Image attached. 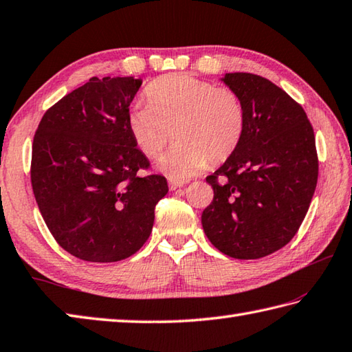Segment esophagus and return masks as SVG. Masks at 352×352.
<instances>
[{"label":"esophagus","instance_id":"1","mask_svg":"<svg viewBox=\"0 0 352 352\" xmlns=\"http://www.w3.org/2000/svg\"><path fill=\"white\" fill-rule=\"evenodd\" d=\"M183 184H184V182H182V180H169V189L170 190H175V189H180V188H183Z\"/></svg>","mask_w":352,"mask_h":352}]
</instances>
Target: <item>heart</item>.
Returning <instances> with one entry per match:
<instances>
[{"label": "heart", "instance_id": "1", "mask_svg": "<svg viewBox=\"0 0 352 352\" xmlns=\"http://www.w3.org/2000/svg\"><path fill=\"white\" fill-rule=\"evenodd\" d=\"M146 105L128 111L129 134L143 155L155 158L174 131L177 143L157 163L172 180H186L223 163L243 140L245 109L230 88L215 87L190 74L162 76L144 88Z\"/></svg>", "mask_w": 352, "mask_h": 352}]
</instances>
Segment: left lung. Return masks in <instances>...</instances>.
Masks as SVG:
<instances>
[{"label": "left lung", "mask_w": 352, "mask_h": 352, "mask_svg": "<svg viewBox=\"0 0 352 352\" xmlns=\"http://www.w3.org/2000/svg\"><path fill=\"white\" fill-rule=\"evenodd\" d=\"M244 103L245 131L224 164L206 178L212 203L206 236L235 259H258L287 245L304 221L318 184L314 131L298 102L265 78H221Z\"/></svg>", "instance_id": "1"}]
</instances>
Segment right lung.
I'll return each instance as SVG.
<instances>
[{
    "mask_svg": "<svg viewBox=\"0 0 352 352\" xmlns=\"http://www.w3.org/2000/svg\"><path fill=\"white\" fill-rule=\"evenodd\" d=\"M142 79L91 78L47 109L32 146V188L58 244L88 263H116L146 243L162 175L139 177L149 162L126 116Z\"/></svg>",
    "mask_w": 352,
    "mask_h": 352,
    "instance_id": "obj_1",
    "label": "right lung"
}]
</instances>
